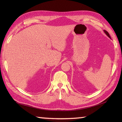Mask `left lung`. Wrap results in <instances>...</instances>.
<instances>
[{"label":"left lung","mask_w":122,"mask_h":122,"mask_svg":"<svg viewBox=\"0 0 122 122\" xmlns=\"http://www.w3.org/2000/svg\"><path fill=\"white\" fill-rule=\"evenodd\" d=\"M104 32H105V34L108 36V37H109L110 39H111V37H110V35H109V33H108V32L107 31H106V30H104Z\"/></svg>","instance_id":"1"}]
</instances>
